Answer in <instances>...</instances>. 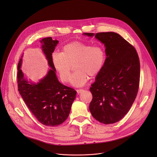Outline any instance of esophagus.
Masks as SVG:
<instances>
[{"mask_svg": "<svg viewBox=\"0 0 157 157\" xmlns=\"http://www.w3.org/2000/svg\"><path fill=\"white\" fill-rule=\"evenodd\" d=\"M76 91H77L78 94H79V93H81V92L83 91V89H77Z\"/></svg>", "mask_w": 157, "mask_h": 157, "instance_id": "obj_1", "label": "esophagus"}]
</instances>
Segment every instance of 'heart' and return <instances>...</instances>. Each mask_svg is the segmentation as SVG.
Returning <instances> with one entry per match:
<instances>
[{
  "label": "heart",
  "mask_w": 157,
  "mask_h": 157,
  "mask_svg": "<svg viewBox=\"0 0 157 157\" xmlns=\"http://www.w3.org/2000/svg\"><path fill=\"white\" fill-rule=\"evenodd\" d=\"M105 60L104 48L99 45L75 41L66 44L61 53H54L52 63L60 79L63 82L70 80L73 66L76 72L71 83L76 87L84 86L89 77L97 76L102 69Z\"/></svg>",
  "instance_id": "obj_1"
}]
</instances>
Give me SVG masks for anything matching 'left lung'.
<instances>
[{"label": "left lung", "instance_id": "left-lung-1", "mask_svg": "<svg viewBox=\"0 0 157 157\" xmlns=\"http://www.w3.org/2000/svg\"><path fill=\"white\" fill-rule=\"evenodd\" d=\"M95 37L104 44L107 57L90 87L93 99L89 110L99 122L114 124L127 114L136 98L140 82L139 58L135 48L118 33L100 32Z\"/></svg>", "mask_w": 157, "mask_h": 157}]
</instances>
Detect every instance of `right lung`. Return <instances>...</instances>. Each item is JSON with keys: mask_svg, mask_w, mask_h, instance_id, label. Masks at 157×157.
Segmentation results:
<instances>
[{"mask_svg": "<svg viewBox=\"0 0 157 157\" xmlns=\"http://www.w3.org/2000/svg\"><path fill=\"white\" fill-rule=\"evenodd\" d=\"M42 50L50 66L47 75L37 84L29 82L18 64V90L26 105L36 119L47 126H58L68 118L76 91L59 82L52 63V53L58 41L52 37L41 40Z\"/></svg>", "mask_w": 157, "mask_h": 157, "instance_id": "obj_1", "label": "right lung"}]
</instances>
